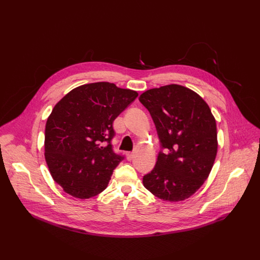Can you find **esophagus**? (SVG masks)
Instances as JSON below:
<instances>
[{"label":"esophagus","instance_id":"obj_1","mask_svg":"<svg viewBox=\"0 0 260 260\" xmlns=\"http://www.w3.org/2000/svg\"><path fill=\"white\" fill-rule=\"evenodd\" d=\"M134 156H135L134 153H127V154H126V157H127L128 160H132V159L134 158Z\"/></svg>","mask_w":260,"mask_h":260}]
</instances>
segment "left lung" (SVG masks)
<instances>
[{"instance_id":"obj_1","label":"left lung","mask_w":260,"mask_h":260,"mask_svg":"<svg viewBox=\"0 0 260 260\" xmlns=\"http://www.w3.org/2000/svg\"><path fill=\"white\" fill-rule=\"evenodd\" d=\"M139 100L150 111L166 150L144 176V186L164 201L188 199L207 180L215 161V117L198 93L179 84L149 89Z\"/></svg>"}]
</instances>
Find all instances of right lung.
<instances>
[{"instance_id":"obj_1","label":"right lung","mask_w":260,"mask_h":260,"mask_svg":"<svg viewBox=\"0 0 260 260\" xmlns=\"http://www.w3.org/2000/svg\"><path fill=\"white\" fill-rule=\"evenodd\" d=\"M114 83L80 85L61 99L45 126V159L53 180L75 198L106 189L123 159L112 150L113 120L138 96Z\"/></svg>"}]
</instances>
